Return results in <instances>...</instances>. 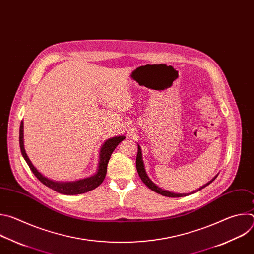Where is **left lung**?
Here are the masks:
<instances>
[{"label":"left lung","mask_w":254,"mask_h":254,"mask_svg":"<svg viewBox=\"0 0 254 254\" xmlns=\"http://www.w3.org/2000/svg\"><path fill=\"white\" fill-rule=\"evenodd\" d=\"M135 165H136V170H137V173H138V176L140 177L142 182L146 184L152 191L162 195V196H166V197H171V198H177V197H184V196H187V195H190V194H176V193H172V192H169V191H166L164 189H161L160 187H158L155 183L152 182V180H150V178L148 177L147 173H146V170H144V166H143V162H142V158H141V151H140V147L137 144V155H136V161H135ZM217 177V176H216ZM215 177V178H216ZM215 178L212 180L214 181ZM212 181H210L209 183H207L206 185H204L203 187H201L199 190L195 191V192H192L191 194H194L198 191H200L201 189L205 188L206 186H208L210 183H212Z\"/></svg>","instance_id":"1"}]
</instances>
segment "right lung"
<instances>
[{
	"mask_svg": "<svg viewBox=\"0 0 254 254\" xmlns=\"http://www.w3.org/2000/svg\"><path fill=\"white\" fill-rule=\"evenodd\" d=\"M23 122H21L20 125V135H19V141H20V149H21V153L26 161V163L28 164L30 170L33 172V174L37 177V179L40 181L41 183H43L45 186L49 187L50 189L61 193V194H65V195H78V194H82V193H86L89 192L93 189H95L96 187H98L105 178L106 175V170H107V164L108 161H110V158L113 154V152L115 151V149L118 147V144L125 139V136H116V137H112L110 139H107L100 150V160H99V165H98V170L97 173L89 178L86 179H82L79 181H75V182H65V183H61V182H54V181L44 177L41 173H39L36 169L31 161L29 160L28 156L26 155L25 149H24V143H23Z\"/></svg>",
	"mask_w": 254,
	"mask_h": 254,
	"instance_id": "obj_1",
	"label": "right lung"
}]
</instances>
